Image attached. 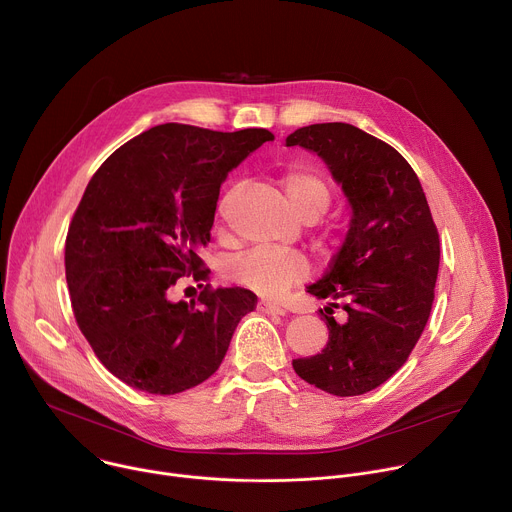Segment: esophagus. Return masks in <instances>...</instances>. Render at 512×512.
Here are the masks:
<instances>
[{
  "mask_svg": "<svg viewBox=\"0 0 512 512\" xmlns=\"http://www.w3.org/2000/svg\"><path fill=\"white\" fill-rule=\"evenodd\" d=\"M259 309L263 311V313H267V315H285V309L279 305V303H275V301H261L259 303Z\"/></svg>",
  "mask_w": 512,
  "mask_h": 512,
  "instance_id": "34e87169",
  "label": "esophagus"
}]
</instances>
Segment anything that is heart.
I'll return each mask as SVG.
<instances>
[{
	"mask_svg": "<svg viewBox=\"0 0 512 512\" xmlns=\"http://www.w3.org/2000/svg\"><path fill=\"white\" fill-rule=\"evenodd\" d=\"M289 205L299 217L307 213H323L329 203L327 187L299 166L289 168L281 179ZM309 271L307 259L295 251L255 249L231 263V275L245 287L261 293H281L291 283L301 281Z\"/></svg>",
	"mask_w": 512,
	"mask_h": 512,
	"instance_id": "heart-1",
	"label": "heart"
}]
</instances>
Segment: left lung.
I'll return each instance as SVG.
<instances>
[{
	"instance_id": "left-lung-1",
	"label": "left lung",
	"mask_w": 512,
	"mask_h": 512,
	"mask_svg": "<svg viewBox=\"0 0 512 512\" xmlns=\"http://www.w3.org/2000/svg\"><path fill=\"white\" fill-rule=\"evenodd\" d=\"M285 146L315 152L342 187L352 219L329 271L307 293L342 299L348 319L325 315L321 354L293 360L295 374L333 396H360L408 360L430 317L440 241L422 185L390 144L346 124L295 130ZM329 303L326 313H333Z\"/></svg>"
}]
</instances>
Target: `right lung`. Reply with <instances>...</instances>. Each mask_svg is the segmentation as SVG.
Segmentation results:
<instances>
[{"instance_id":"right-lung-1","label":"right lung","mask_w":512,"mask_h":512,"mask_svg":"<svg viewBox=\"0 0 512 512\" xmlns=\"http://www.w3.org/2000/svg\"><path fill=\"white\" fill-rule=\"evenodd\" d=\"M265 128L215 132L160 124L112 152L90 179L66 237V281L80 331L104 368L148 394L173 396L211 378L257 295L209 285L199 307L168 297L205 277L219 189Z\"/></svg>"}]
</instances>
